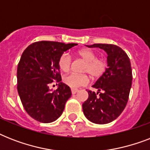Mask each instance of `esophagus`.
I'll list each match as a JSON object with an SVG mask.
<instances>
[{
  "instance_id": "1",
  "label": "esophagus",
  "mask_w": 150,
  "mask_h": 150,
  "mask_svg": "<svg viewBox=\"0 0 150 150\" xmlns=\"http://www.w3.org/2000/svg\"><path fill=\"white\" fill-rule=\"evenodd\" d=\"M78 92H79L78 89H71V93L72 94H75L76 93H78Z\"/></svg>"
}]
</instances>
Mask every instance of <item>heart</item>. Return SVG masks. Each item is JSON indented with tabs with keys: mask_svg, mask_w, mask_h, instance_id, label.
Segmentation results:
<instances>
[{
	"mask_svg": "<svg viewBox=\"0 0 150 150\" xmlns=\"http://www.w3.org/2000/svg\"><path fill=\"white\" fill-rule=\"evenodd\" d=\"M78 55L80 58L86 61L83 71L88 73L93 79H99L105 72L107 68V62L102 58H98L97 54L89 49H84L79 51ZM71 57L68 53H64L59 58L58 64L61 71L68 72L71 65ZM64 82L73 89L88 84L89 77L86 75L70 74L64 78Z\"/></svg>",
	"mask_w": 150,
	"mask_h": 150,
	"instance_id": "1",
	"label": "heart"
}]
</instances>
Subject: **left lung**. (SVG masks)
I'll list each match as a JSON object with an SVG mask.
<instances>
[{
    "label": "left lung",
    "instance_id": "obj_1",
    "mask_svg": "<svg viewBox=\"0 0 150 150\" xmlns=\"http://www.w3.org/2000/svg\"><path fill=\"white\" fill-rule=\"evenodd\" d=\"M86 47L106 51L107 68L93 86L98 92L88 90L89 97L82 103V110L93 123H110L118 117L128 103L132 81L130 59L121 47L114 44L95 43Z\"/></svg>",
    "mask_w": 150,
    "mask_h": 150
}]
</instances>
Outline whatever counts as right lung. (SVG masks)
<instances>
[{"label":"right lung","mask_w":150,"mask_h":150,"mask_svg":"<svg viewBox=\"0 0 150 150\" xmlns=\"http://www.w3.org/2000/svg\"><path fill=\"white\" fill-rule=\"evenodd\" d=\"M77 43L40 41L22 53L17 69V89L24 109L42 123H50L61 116L71 96L70 87L61 82L58 61L64 52ZM56 82V91L50 84Z\"/></svg>","instance_id":"1"}]
</instances>
